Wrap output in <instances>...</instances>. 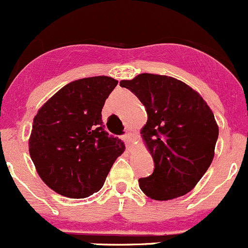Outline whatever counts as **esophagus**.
I'll use <instances>...</instances> for the list:
<instances>
[{
    "label": "esophagus",
    "instance_id": "34e87169",
    "mask_svg": "<svg viewBox=\"0 0 248 248\" xmlns=\"http://www.w3.org/2000/svg\"><path fill=\"white\" fill-rule=\"evenodd\" d=\"M124 142H126L127 146H130V144L133 143V135L130 133L126 134V135L124 136Z\"/></svg>",
    "mask_w": 248,
    "mask_h": 248
}]
</instances>
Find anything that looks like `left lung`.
<instances>
[{"label":"left lung","instance_id":"left-lung-1","mask_svg":"<svg viewBox=\"0 0 248 248\" xmlns=\"http://www.w3.org/2000/svg\"><path fill=\"white\" fill-rule=\"evenodd\" d=\"M146 107L141 136L155 169L139 179L155 201L181 197L197 186L215 157L219 128L211 108L197 91L169 76L141 73L121 80Z\"/></svg>","mask_w":248,"mask_h":248}]
</instances>
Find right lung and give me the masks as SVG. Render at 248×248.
<instances>
[{
	"label": "right lung",
	"mask_w": 248,
	"mask_h": 248,
	"mask_svg": "<svg viewBox=\"0 0 248 248\" xmlns=\"http://www.w3.org/2000/svg\"><path fill=\"white\" fill-rule=\"evenodd\" d=\"M118 80L106 76L71 81L33 118L29 153L39 177L69 198L98 192L116 158L124 152L102 128L101 110Z\"/></svg>",
	"instance_id": "add662e5"
}]
</instances>
